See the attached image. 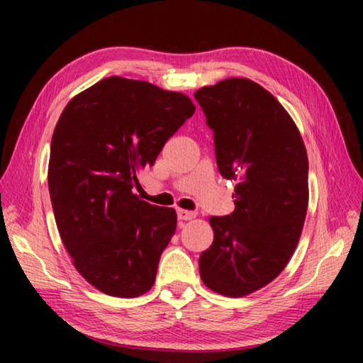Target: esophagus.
<instances>
[{"label": "esophagus", "mask_w": 363, "mask_h": 363, "mask_svg": "<svg viewBox=\"0 0 363 363\" xmlns=\"http://www.w3.org/2000/svg\"><path fill=\"white\" fill-rule=\"evenodd\" d=\"M184 208H187V206H184Z\"/></svg>", "instance_id": "1"}]
</instances>
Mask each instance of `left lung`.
Segmentation results:
<instances>
[{
	"instance_id": "8db88e82",
	"label": "left lung",
	"mask_w": 363,
	"mask_h": 363,
	"mask_svg": "<svg viewBox=\"0 0 363 363\" xmlns=\"http://www.w3.org/2000/svg\"><path fill=\"white\" fill-rule=\"evenodd\" d=\"M195 108L187 96L110 77L67 104L51 140L48 186L73 266L110 296L150 290L176 211L144 192L138 167L155 163Z\"/></svg>"
}]
</instances>
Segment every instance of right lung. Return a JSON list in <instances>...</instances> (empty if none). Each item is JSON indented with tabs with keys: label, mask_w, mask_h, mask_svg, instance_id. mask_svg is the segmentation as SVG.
Here are the masks:
<instances>
[{
	"label": "right lung",
	"mask_w": 363,
	"mask_h": 363,
	"mask_svg": "<svg viewBox=\"0 0 363 363\" xmlns=\"http://www.w3.org/2000/svg\"><path fill=\"white\" fill-rule=\"evenodd\" d=\"M194 97L214 133L219 173L235 181V210L211 220L200 277L240 298L277 277L299 242L309 201L306 149L284 107L250 79H225Z\"/></svg>",
	"instance_id": "obj_1"
}]
</instances>
